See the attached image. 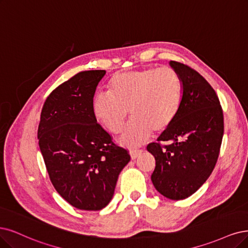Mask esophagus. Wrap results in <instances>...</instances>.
I'll use <instances>...</instances> for the list:
<instances>
[{
  "label": "esophagus",
  "mask_w": 248,
  "mask_h": 248,
  "mask_svg": "<svg viewBox=\"0 0 248 248\" xmlns=\"http://www.w3.org/2000/svg\"><path fill=\"white\" fill-rule=\"evenodd\" d=\"M141 152H142V150H132L131 152H130V154H131V158L134 160V159H136L137 157L139 156V155L141 154Z\"/></svg>",
  "instance_id": "34e87169"
}]
</instances>
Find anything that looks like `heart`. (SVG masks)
Masks as SVG:
<instances>
[{
  "mask_svg": "<svg viewBox=\"0 0 248 248\" xmlns=\"http://www.w3.org/2000/svg\"><path fill=\"white\" fill-rule=\"evenodd\" d=\"M107 92L108 95L94 97V116L107 131L119 134L130 110L134 118L121 142L135 147L152 131L163 132L175 121L182 105L183 84L175 69L151 67L114 75L108 81Z\"/></svg>",
  "mask_w": 248,
  "mask_h": 248,
  "instance_id": "heart-1",
  "label": "heart"
}]
</instances>
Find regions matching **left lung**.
<instances>
[{
  "mask_svg": "<svg viewBox=\"0 0 248 248\" xmlns=\"http://www.w3.org/2000/svg\"><path fill=\"white\" fill-rule=\"evenodd\" d=\"M183 84V99L175 121L147 150L155 158L153 185L171 200L185 199L212 173L224 134L223 110L215 90L191 67L170 61ZM159 141L169 144L162 150Z\"/></svg>",
  "mask_w": 248,
  "mask_h": 248,
  "instance_id": "left-lung-1",
  "label": "left lung"
}]
</instances>
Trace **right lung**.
<instances>
[{
	"label": "right lung",
	"mask_w": 248,
	"mask_h": 248,
	"mask_svg": "<svg viewBox=\"0 0 248 248\" xmlns=\"http://www.w3.org/2000/svg\"><path fill=\"white\" fill-rule=\"evenodd\" d=\"M105 70L78 72L46 100L38 130L40 150L54 188L69 204L100 210L112 199L130 154L97 124L92 103Z\"/></svg>",
	"instance_id": "obj_1"
}]
</instances>
